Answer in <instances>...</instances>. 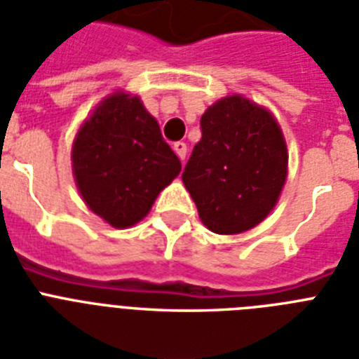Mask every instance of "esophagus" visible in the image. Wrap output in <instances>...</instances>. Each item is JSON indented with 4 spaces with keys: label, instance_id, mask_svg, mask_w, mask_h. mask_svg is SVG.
<instances>
[{
    "label": "esophagus",
    "instance_id": "34e87169",
    "mask_svg": "<svg viewBox=\"0 0 359 359\" xmlns=\"http://www.w3.org/2000/svg\"><path fill=\"white\" fill-rule=\"evenodd\" d=\"M174 151H176L177 157L182 159V163H185V157H187V144L180 140V142H176V144H174Z\"/></svg>",
    "mask_w": 359,
    "mask_h": 359
}]
</instances>
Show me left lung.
<instances>
[{"label": "left lung", "mask_w": 359, "mask_h": 359, "mask_svg": "<svg viewBox=\"0 0 359 359\" xmlns=\"http://www.w3.org/2000/svg\"><path fill=\"white\" fill-rule=\"evenodd\" d=\"M183 185L203 226L219 235L256 228L269 217L287 180V144L274 114L231 94L202 114Z\"/></svg>", "instance_id": "1"}]
</instances>
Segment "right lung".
Segmentation results:
<instances>
[{"label": "right lung", "instance_id": "1", "mask_svg": "<svg viewBox=\"0 0 359 359\" xmlns=\"http://www.w3.org/2000/svg\"><path fill=\"white\" fill-rule=\"evenodd\" d=\"M72 172L87 208L124 229L150 213L157 194L182 172V163L139 96L116 90L79 126Z\"/></svg>", "mask_w": 359, "mask_h": 359}]
</instances>
